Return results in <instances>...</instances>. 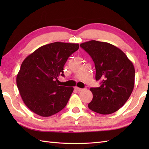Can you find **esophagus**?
Wrapping results in <instances>:
<instances>
[{
    "mask_svg": "<svg viewBox=\"0 0 149 149\" xmlns=\"http://www.w3.org/2000/svg\"><path fill=\"white\" fill-rule=\"evenodd\" d=\"M75 89L77 91H82L83 90V89H82V88H78V87H75Z\"/></svg>",
    "mask_w": 149,
    "mask_h": 149,
    "instance_id": "obj_1",
    "label": "esophagus"
}]
</instances>
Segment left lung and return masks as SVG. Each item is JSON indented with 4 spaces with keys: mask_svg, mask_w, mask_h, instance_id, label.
<instances>
[{
    "mask_svg": "<svg viewBox=\"0 0 149 149\" xmlns=\"http://www.w3.org/2000/svg\"><path fill=\"white\" fill-rule=\"evenodd\" d=\"M92 58L96 80L100 86L91 88L93 99L88 104L91 111L109 115L122 107L132 92L135 70L122 50L107 42L91 40L80 45Z\"/></svg>",
    "mask_w": 149,
    "mask_h": 149,
    "instance_id": "8db88e82",
    "label": "left lung"
}]
</instances>
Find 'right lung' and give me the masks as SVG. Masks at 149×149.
Here are the masks:
<instances>
[{
	"instance_id": "obj_1",
	"label": "right lung",
	"mask_w": 149,
	"mask_h": 149,
	"mask_svg": "<svg viewBox=\"0 0 149 149\" xmlns=\"http://www.w3.org/2000/svg\"><path fill=\"white\" fill-rule=\"evenodd\" d=\"M78 43L54 42L40 47L22 62L17 84L24 104L36 115L46 117L66 106L74 88L59 86L58 77Z\"/></svg>"
}]
</instances>
